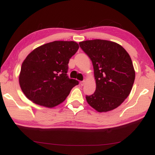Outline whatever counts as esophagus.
<instances>
[{"mask_svg":"<svg viewBox=\"0 0 155 155\" xmlns=\"http://www.w3.org/2000/svg\"><path fill=\"white\" fill-rule=\"evenodd\" d=\"M84 83H85V81H84H84H81V82H80V85H81V86H83L84 84Z\"/></svg>","mask_w":155,"mask_h":155,"instance_id":"1","label":"esophagus"}]
</instances>
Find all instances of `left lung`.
Here are the masks:
<instances>
[{
  "instance_id": "left-lung-1",
  "label": "left lung",
  "mask_w": 155,
  "mask_h": 155,
  "mask_svg": "<svg viewBox=\"0 0 155 155\" xmlns=\"http://www.w3.org/2000/svg\"><path fill=\"white\" fill-rule=\"evenodd\" d=\"M94 68L96 90L86 100L98 112L111 111L130 94L135 73L128 53L120 44L102 39L79 43Z\"/></svg>"
}]
</instances>
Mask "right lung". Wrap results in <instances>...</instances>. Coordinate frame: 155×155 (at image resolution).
Here are the masks:
<instances>
[{"mask_svg": "<svg viewBox=\"0 0 155 155\" xmlns=\"http://www.w3.org/2000/svg\"><path fill=\"white\" fill-rule=\"evenodd\" d=\"M79 45L73 41H54L34 49L23 61L19 83L24 94L36 104L54 108L65 101L79 83L67 75L70 58Z\"/></svg>", "mask_w": 155, "mask_h": 155, "instance_id": "1", "label": "right lung"}]
</instances>
